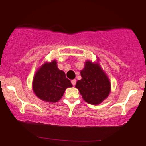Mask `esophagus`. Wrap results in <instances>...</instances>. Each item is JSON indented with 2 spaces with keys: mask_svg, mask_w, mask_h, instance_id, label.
Here are the masks:
<instances>
[{
  "mask_svg": "<svg viewBox=\"0 0 146 146\" xmlns=\"http://www.w3.org/2000/svg\"><path fill=\"white\" fill-rule=\"evenodd\" d=\"M71 83L73 86H75V84H76V80H71Z\"/></svg>",
  "mask_w": 146,
  "mask_h": 146,
  "instance_id": "34e87169",
  "label": "esophagus"
}]
</instances>
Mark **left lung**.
<instances>
[{
	"mask_svg": "<svg viewBox=\"0 0 146 146\" xmlns=\"http://www.w3.org/2000/svg\"><path fill=\"white\" fill-rule=\"evenodd\" d=\"M80 74L82 79L78 80L75 88L85 102L97 105L108 98L111 89L110 82L100 64L87 60Z\"/></svg>",
	"mask_w": 146,
	"mask_h": 146,
	"instance_id": "8db88e82",
	"label": "left lung"
}]
</instances>
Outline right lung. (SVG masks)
Returning a JSON list of instances; mask_svg holds the SVG:
<instances>
[{
    "label": "right lung",
    "instance_id": "1",
    "mask_svg": "<svg viewBox=\"0 0 146 146\" xmlns=\"http://www.w3.org/2000/svg\"><path fill=\"white\" fill-rule=\"evenodd\" d=\"M72 86L64 72L58 68L56 60L43 64L35 73L32 83L33 93L47 102L59 101L65 90Z\"/></svg>",
    "mask_w": 146,
    "mask_h": 146
}]
</instances>
